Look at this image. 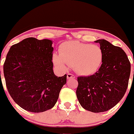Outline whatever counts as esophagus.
<instances>
[{
  "instance_id": "1",
  "label": "esophagus",
  "mask_w": 134,
  "mask_h": 134,
  "mask_svg": "<svg viewBox=\"0 0 134 134\" xmlns=\"http://www.w3.org/2000/svg\"><path fill=\"white\" fill-rule=\"evenodd\" d=\"M67 79H76L75 76L71 74H67Z\"/></svg>"
}]
</instances>
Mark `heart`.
I'll return each instance as SVG.
<instances>
[{
    "label": "heart",
    "mask_w": 134,
    "mask_h": 134,
    "mask_svg": "<svg viewBox=\"0 0 134 134\" xmlns=\"http://www.w3.org/2000/svg\"><path fill=\"white\" fill-rule=\"evenodd\" d=\"M59 53L53 55V62L63 69L67 65L72 67L79 75L87 76L93 74L99 69L104 60V52L99 44H90L78 41L63 43Z\"/></svg>",
    "instance_id": "heart-1"
}]
</instances>
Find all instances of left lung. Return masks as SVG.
Returning <instances> with one entry per match:
<instances>
[{
    "mask_svg": "<svg viewBox=\"0 0 134 134\" xmlns=\"http://www.w3.org/2000/svg\"><path fill=\"white\" fill-rule=\"evenodd\" d=\"M95 42L103 50V63L93 75L78 77L76 96L84 109L101 113L114 107L124 97L129 83L131 64L120 47L105 40Z\"/></svg>",
    "mask_w": 134,
    "mask_h": 134,
    "instance_id": "left-lung-1",
    "label": "left lung"
}]
</instances>
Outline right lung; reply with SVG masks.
Masks as SVG:
<instances>
[{"instance_id": "obj_1", "label": "right lung", "mask_w": 134, "mask_h": 134, "mask_svg": "<svg viewBox=\"0 0 134 134\" xmlns=\"http://www.w3.org/2000/svg\"><path fill=\"white\" fill-rule=\"evenodd\" d=\"M52 44L50 40L28 37L12 45L7 53L3 65L6 86L24 110L41 113L52 108L67 82L66 74H54Z\"/></svg>"}]
</instances>
